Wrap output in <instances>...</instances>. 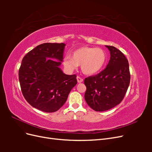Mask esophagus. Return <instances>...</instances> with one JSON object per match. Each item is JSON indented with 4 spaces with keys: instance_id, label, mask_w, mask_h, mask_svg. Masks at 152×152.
<instances>
[{
    "instance_id": "obj_1",
    "label": "esophagus",
    "mask_w": 152,
    "mask_h": 152,
    "mask_svg": "<svg viewBox=\"0 0 152 152\" xmlns=\"http://www.w3.org/2000/svg\"><path fill=\"white\" fill-rule=\"evenodd\" d=\"M77 79L78 83H80V82H83V79H82V78H81V77H79V76H77Z\"/></svg>"
}]
</instances>
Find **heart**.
Masks as SVG:
<instances>
[{
	"label": "heart",
	"mask_w": 152,
	"mask_h": 152,
	"mask_svg": "<svg viewBox=\"0 0 152 152\" xmlns=\"http://www.w3.org/2000/svg\"><path fill=\"white\" fill-rule=\"evenodd\" d=\"M107 60V55L103 49L83 46L75 50L71 58L64 59L63 65L69 70L80 65L84 74L93 75L102 70Z\"/></svg>",
	"instance_id": "1"
}]
</instances>
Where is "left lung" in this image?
<instances>
[{"label":"left lung","instance_id":"1","mask_svg":"<svg viewBox=\"0 0 152 152\" xmlns=\"http://www.w3.org/2000/svg\"><path fill=\"white\" fill-rule=\"evenodd\" d=\"M110 53L109 63L98 74L84 80V98L96 112L108 110L120 104L129 86L131 75L128 60L120 50L106 45Z\"/></svg>","mask_w":152,"mask_h":152}]
</instances>
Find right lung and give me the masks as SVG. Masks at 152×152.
Listing matches in <instances>:
<instances>
[{
	"label": "right lung",
	"instance_id": "add662e5",
	"mask_svg": "<svg viewBox=\"0 0 152 152\" xmlns=\"http://www.w3.org/2000/svg\"><path fill=\"white\" fill-rule=\"evenodd\" d=\"M65 46L63 43L40 44L22 59L18 74L22 94L40 111L56 112L77 83L75 74L66 75L59 68Z\"/></svg>",
	"mask_w": 152,
	"mask_h": 152
}]
</instances>
